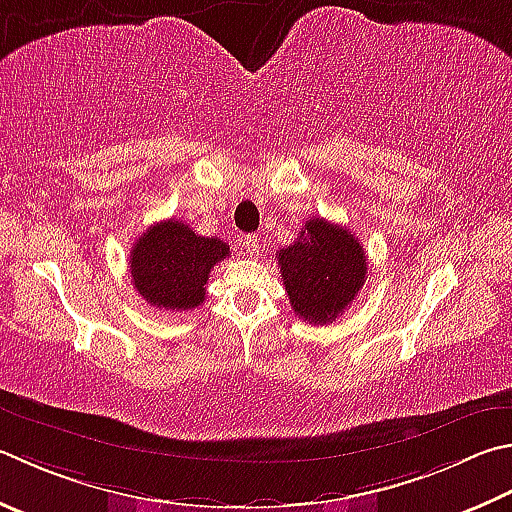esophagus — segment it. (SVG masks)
Instances as JSON below:
<instances>
[{"instance_id":"obj_1","label":"esophagus","mask_w":512,"mask_h":512,"mask_svg":"<svg viewBox=\"0 0 512 512\" xmlns=\"http://www.w3.org/2000/svg\"><path fill=\"white\" fill-rule=\"evenodd\" d=\"M244 255L250 259L259 257V239L255 235L244 237Z\"/></svg>"}]
</instances>
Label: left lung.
<instances>
[{
	"instance_id": "8db88e82",
	"label": "left lung",
	"mask_w": 512,
	"mask_h": 512,
	"mask_svg": "<svg viewBox=\"0 0 512 512\" xmlns=\"http://www.w3.org/2000/svg\"><path fill=\"white\" fill-rule=\"evenodd\" d=\"M297 318L329 324L356 300L367 280V257L360 239L320 217L306 221L300 237L277 257Z\"/></svg>"
}]
</instances>
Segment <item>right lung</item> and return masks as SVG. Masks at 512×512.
<instances>
[{"label": "right lung", "instance_id": "right-lung-1", "mask_svg": "<svg viewBox=\"0 0 512 512\" xmlns=\"http://www.w3.org/2000/svg\"><path fill=\"white\" fill-rule=\"evenodd\" d=\"M230 255L224 239L197 235L176 219L147 228L129 253V273L143 300L165 311H190L206 300L210 271Z\"/></svg>", "mask_w": 512, "mask_h": 512}]
</instances>
